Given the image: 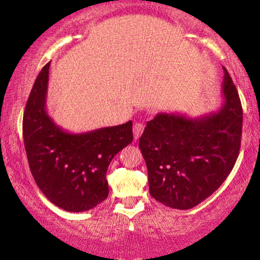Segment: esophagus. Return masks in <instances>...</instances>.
<instances>
[{"instance_id":"34e87169","label":"esophagus","mask_w":260,"mask_h":260,"mask_svg":"<svg viewBox=\"0 0 260 260\" xmlns=\"http://www.w3.org/2000/svg\"><path fill=\"white\" fill-rule=\"evenodd\" d=\"M143 131H144V124L143 123H136L133 126V136L134 139H138L142 136Z\"/></svg>"}]
</instances>
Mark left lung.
Here are the masks:
<instances>
[{
  "instance_id": "obj_1",
  "label": "left lung",
  "mask_w": 260,
  "mask_h": 260,
  "mask_svg": "<svg viewBox=\"0 0 260 260\" xmlns=\"http://www.w3.org/2000/svg\"><path fill=\"white\" fill-rule=\"evenodd\" d=\"M223 103L217 111L192 118L160 112L139 139L150 196L187 210L210 197L234 169L241 147L243 111L226 68Z\"/></svg>"
}]
</instances>
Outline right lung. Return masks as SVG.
<instances>
[{"instance_id":"1","label":"right lung","mask_w":260,"mask_h":260,"mask_svg":"<svg viewBox=\"0 0 260 260\" xmlns=\"http://www.w3.org/2000/svg\"><path fill=\"white\" fill-rule=\"evenodd\" d=\"M50 62L39 73L26 101L23 138L29 168L50 202L71 213L92 209L109 196L106 171L133 140L132 121L85 133L57 126L46 111Z\"/></svg>"}]
</instances>
